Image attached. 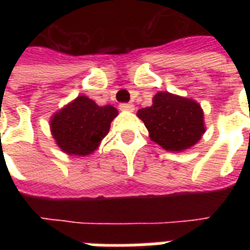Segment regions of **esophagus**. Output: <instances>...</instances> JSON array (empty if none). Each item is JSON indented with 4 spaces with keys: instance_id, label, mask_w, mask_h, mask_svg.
Masks as SVG:
<instances>
[{
    "instance_id": "1",
    "label": "esophagus",
    "mask_w": 250,
    "mask_h": 250,
    "mask_svg": "<svg viewBox=\"0 0 250 250\" xmlns=\"http://www.w3.org/2000/svg\"><path fill=\"white\" fill-rule=\"evenodd\" d=\"M119 109L123 110V111H133L135 110V106L132 104H121L119 105Z\"/></svg>"
}]
</instances>
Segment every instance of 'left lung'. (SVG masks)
Here are the masks:
<instances>
[{
	"mask_svg": "<svg viewBox=\"0 0 250 250\" xmlns=\"http://www.w3.org/2000/svg\"><path fill=\"white\" fill-rule=\"evenodd\" d=\"M150 140L170 152L192 148L205 133L204 110L197 101L170 92H158L153 104L137 111Z\"/></svg>",
	"mask_w": 250,
	"mask_h": 250,
	"instance_id": "obj_1",
	"label": "left lung"
}]
</instances>
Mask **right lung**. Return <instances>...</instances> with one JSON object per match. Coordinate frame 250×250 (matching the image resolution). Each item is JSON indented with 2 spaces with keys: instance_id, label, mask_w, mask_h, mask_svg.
Instances as JSON below:
<instances>
[{
  "instance_id": "add662e5",
  "label": "right lung",
  "mask_w": 250,
  "mask_h": 250,
  "mask_svg": "<svg viewBox=\"0 0 250 250\" xmlns=\"http://www.w3.org/2000/svg\"><path fill=\"white\" fill-rule=\"evenodd\" d=\"M118 115L111 105L98 106L86 96H78L50 117V132L58 148L68 156L92 154L109 133Z\"/></svg>"
}]
</instances>
